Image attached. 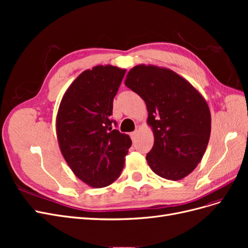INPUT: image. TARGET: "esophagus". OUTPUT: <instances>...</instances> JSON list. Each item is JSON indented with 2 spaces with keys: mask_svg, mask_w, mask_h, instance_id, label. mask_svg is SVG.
<instances>
[{
  "mask_svg": "<svg viewBox=\"0 0 248 248\" xmlns=\"http://www.w3.org/2000/svg\"><path fill=\"white\" fill-rule=\"evenodd\" d=\"M138 136H139V131H138V130H136V131H133V132L130 133V137H131V140H136V139L138 138Z\"/></svg>",
  "mask_w": 248,
  "mask_h": 248,
  "instance_id": "obj_1",
  "label": "esophagus"
}]
</instances>
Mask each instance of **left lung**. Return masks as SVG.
I'll list each match as a JSON object with an SVG mask.
<instances>
[{"mask_svg":"<svg viewBox=\"0 0 248 248\" xmlns=\"http://www.w3.org/2000/svg\"><path fill=\"white\" fill-rule=\"evenodd\" d=\"M125 85L146 102L154 145L146 159L156 175L178 181L198 167L211 133L206 99L188 80L166 67L140 64Z\"/></svg>","mask_w":248,"mask_h":248,"instance_id":"8db88e82","label":"left lung"}]
</instances>
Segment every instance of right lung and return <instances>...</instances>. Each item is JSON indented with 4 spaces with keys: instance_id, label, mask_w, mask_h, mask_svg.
I'll use <instances>...</instances> for the list:
<instances>
[{
    "instance_id": "1",
    "label": "right lung",
    "mask_w": 248,
    "mask_h": 248,
    "mask_svg": "<svg viewBox=\"0 0 248 248\" xmlns=\"http://www.w3.org/2000/svg\"><path fill=\"white\" fill-rule=\"evenodd\" d=\"M125 72L112 65L85 70L66 90L59 106L60 150L73 174L94 188L116 181L131 147L128 134L112 128L109 119Z\"/></svg>"
}]
</instances>
